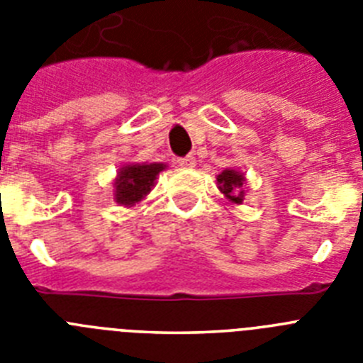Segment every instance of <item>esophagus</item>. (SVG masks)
Instances as JSON below:
<instances>
[{"mask_svg":"<svg viewBox=\"0 0 363 363\" xmlns=\"http://www.w3.org/2000/svg\"><path fill=\"white\" fill-rule=\"evenodd\" d=\"M178 165L184 167V169H192V167L196 165V158H194V156H185V158H179Z\"/></svg>","mask_w":363,"mask_h":363,"instance_id":"obj_1","label":"esophagus"}]
</instances>
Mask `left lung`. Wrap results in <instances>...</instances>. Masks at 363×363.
I'll list each match as a JSON object with an SVG mask.
<instances>
[{"instance_id":"left-lung-1","label":"left lung","mask_w":363,"mask_h":363,"mask_svg":"<svg viewBox=\"0 0 363 363\" xmlns=\"http://www.w3.org/2000/svg\"><path fill=\"white\" fill-rule=\"evenodd\" d=\"M218 189L223 192V196L233 203H242L245 191H243V184H245V176L242 172L234 171V169H225L223 172L216 176Z\"/></svg>"}]
</instances>
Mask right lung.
Wrapping results in <instances>:
<instances>
[{
  "instance_id": "obj_1",
  "label": "right lung",
  "mask_w": 363,
  "mask_h": 363,
  "mask_svg": "<svg viewBox=\"0 0 363 363\" xmlns=\"http://www.w3.org/2000/svg\"><path fill=\"white\" fill-rule=\"evenodd\" d=\"M165 167V163H130L121 167L114 179V201L125 207L142 201L152 189L156 176Z\"/></svg>"
}]
</instances>
